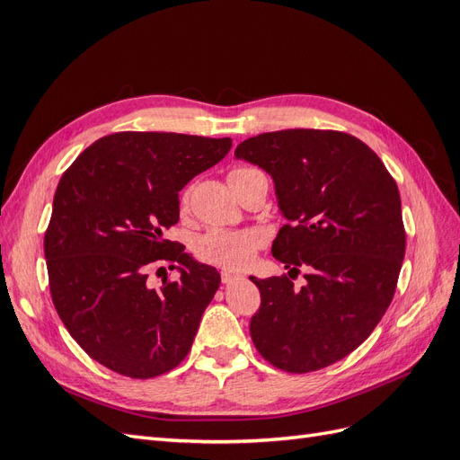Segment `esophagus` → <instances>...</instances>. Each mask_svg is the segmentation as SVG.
I'll return each mask as SVG.
<instances>
[{
  "mask_svg": "<svg viewBox=\"0 0 460 460\" xmlns=\"http://www.w3.org/2000/svg\"><path fill=\"white\" fill-rule=\"evenodd\" d=\"M220 278H222V284H230V282H234V280H238L240 274L234 272V270H222V272H220Z\"/></svg>",
  "mask_w": 460,
  "mask_h": 460,
  "instance_id": "1",
  "label": "esophagus"
}]
</instances>
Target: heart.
Masks as SVG:
<instances>
[{
	"mask_svg": "<svg viewBox=\"0 0 460 460\" xmlns=\"http://www.w3.org/2000/svg\"><path fill=\"white\" fill-rule=\"evenodd\" d=\"M247 169L232 171L230 174L242 172ZM190 191H184L182 196V207L188 205ZM264 235L259 230L245 228V230H225L215 228L208 230L207 234L199 235L193 245L196 255L205 261L217 264V267H225L230 270H240L252 264L255 259L257 249L262 245Z\"/></svg>",
	"mask_w": 460,
	"mask_h": 460,
	"instance_id": "1",
	"label": "heart"
}]
</instances>
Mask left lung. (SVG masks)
Instances as JSON below:
<instances>
[{"instance_id": "left-lung-1", "label": "left lung", "mask_w": 460, "mask_h": 460, "mask_svg": "<svg viewBox=\"0 0 460 460\" xmlns=\"http://www.w3.org/2000/svg\"><path fill=\"white\" fill-rule=\"evenodd\" d=\"M234 155L274 182L288 225L272 255L288 274L307 269L301 289L288 276H249L261 291L249 324L257 351L294 374L338 363L370 336L395 294L405 257L395 180L367 144L333 130L259 134Z\"/></svg>"}]
</instances>
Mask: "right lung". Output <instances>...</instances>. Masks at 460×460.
Listing matches in <instances>:
<instances>
[{"label":"right lung","instance_id":"1","mask_svg":"<svg viewBox=\"0 0 460 460\" xmlns=\"http://www.w3.org/2000/svg\"><path fill=\"white\" fill-rule=\"evenodd\" d=\"M230 147V137L119 132L93 142L61 176L44 240L51 299L100 365L144 380L191 349L220 274L164 232L180 220L178 191ZM159 261L181 278L155 290L146 276Z\"/></svg>","mask_w":460,"mask_h":460}]
</instances>
